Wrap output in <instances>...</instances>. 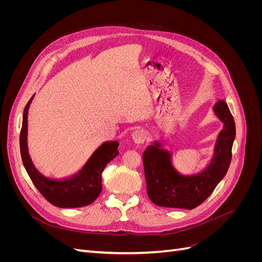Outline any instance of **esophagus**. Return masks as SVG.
Here are the masks:
<instances>
[{
	"instance_id": "34e87169",
	"label": "esophagus",
	"mask_w": 262,
	"mask_h": 262,
	"mask_svg": "<svg viewBox=\"0 0 262 262\" xmlns=\"http://www.w3.org/2000/svg\"><path fill=\"white\" fill-rule=\"evenodd\" d=\"M132 140L134 143L143 144L146 140V131L143 129H138L132 133Z\"/></svg>"
}]
</instances>
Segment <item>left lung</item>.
<instances>
[{
  "mask_svg": "<svg viewBox=\"0 0 262 262\" xmlns=\"http://www.w3.org/2000/svg\"><path fill=\"white\" fill-rule=\"evenodd\" d=\"M213 112L223 123L217 134L210 163L202 171L184 175L172 164L171 153L154 141L143 153L147 194L153 203L165 208L192 210L213 192L224 178L232 160L235 121L224 100H219Z\"/></svg>",
  "mask_w": 262,
  "mask_h": 262,
  "instance_id": "8db88e82",
  "label": "left lung"
}]
</instances>
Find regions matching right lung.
<instances>
[{
	"label": "right lung",
	"mask_w": 262,
	"mask_h": 262,
	"mask_svg": "<svg viewBox=\"0 0 262 262\" xmlns=\"http://www.w3.org/2000/svg\"><path fill=\"white\" fill-rule=\"evenodd\" d=\"M35 96V95H34ZM34 96L24 110L19 138L23 164L31 181L47 200L59 208H82L93 203L101 192V173L107 164L119 154V142L102 143L90 157L78 173L68 179H51L43 176L31 161L28 153V110Z\"/></svg>",
	"instance_id": "right-lung-1"
}]
</instances>
